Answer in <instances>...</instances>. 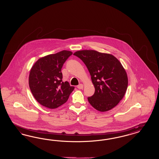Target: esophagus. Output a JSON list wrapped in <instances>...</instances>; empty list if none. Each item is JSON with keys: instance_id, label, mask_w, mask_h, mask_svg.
I'll use <instances>...</instances> for the list:
<instances>
[{"instance_id": "1", "label": "esophagus", "mask_w": 159, "mask_h": 159, "mask_svg": "<svg viewBox=\"0 0 159 159\" xmlns=\"http://www.w3.org/2000/svg\"><path fill=\"white\" fill-rule=\"evenodd\" d=\"M77 87L79 89H82L83 88V84H79L77 86Z\"/></svg>"}]
</instances>
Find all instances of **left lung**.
<instances>
[{
    "label": "left lung",
    "instance_id": "8db88e82",
    "mask_svg": "<svg viewBox=\"0 0 159 159\" xmlns=\"http://www.w3.org/2000/svg\"><path fill=\"white\" fill-rule=\"evenodd\" d=\"M86 65L95 88L87 98L89 103L101 112L109 111L118 104L127 90L128 79L119 60L109 53L82 50L73 53Z\"/></svg>",
    "mask_w": 159,
    "mask_h": 159
}]
</instances>
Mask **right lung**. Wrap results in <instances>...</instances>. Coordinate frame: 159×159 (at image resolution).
Listing matches in <instances>:
<instances>
[{
    "label": "right lung",
    "instance_id": "add662e5",
    "mask_svg": "<svg viewBox=\"0 0 159 159\" xmlns=\"http://www.w3.org/2000/svg\"><path fill=\"white\" fill-rule=\"evenodd\" d=\"M72 52L63 50L39 58L29 74L30 89L40 104L50 109L57 108L67 101L75 87L62 82L61 69Z\"/></svg>",
    "mask_w": 159,
    "mask_h": 159
}]
</instances>
